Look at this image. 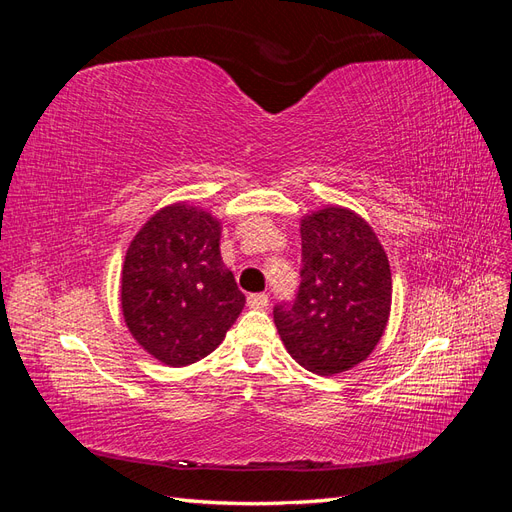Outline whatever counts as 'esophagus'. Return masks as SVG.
Returning <instances> with one entry per match:
<instances>
[{
    "label": "esophagus",
    "instance_id": "34e87169",
    "mask_svg": "<svg viewBox=\"0 0 512 512\" xmlns=\"http://www.w3.org/2000/svg\"><path fill=\"white\" fill-rule=\"evenodd\" d=\"M247 305H250L252 309H267V305H269V294H265V292L250 294V297H247Z\"/></svg>",
    "mask_w": 512,
    "mask_h": 512
}]
</instances>
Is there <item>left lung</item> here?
I'll return each mask as SVG.
<instances>
[{
  "label": "left lung",
  "instance_id": "obj_1",
  "mask_svg": "<svg viewBox=\"0 0 512 512\" xmlns=\"http://www.w3.org/2000/svg\"><path fill=\"white\" fill-rule=\"evenodd\" d=\"M301 284L273 307L290 356L320 376L365 361L391 312V267L371 226L354 211L327 207L301 220Z\"/></svg>",
  "mask_w": 512,
  "mask_h": 512
}]
</instances>
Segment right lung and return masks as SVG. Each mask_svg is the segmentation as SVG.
<instances>
[{"label":"right lung","instance_id":"right-lung-1","mask_svg":"<svg viewBox=\"0 0 512 512\" xmlns=\"http://www.w3.org/2000/svg\"><path fill=\"white\" fill-rule=\"evenodd\" d=\"M245 305L220 256V224L188 205L158 211L128 247L123 318L158 361L183 367L222 344Z\"/></svg>","mask_w":512,"mask_h":512}]
</instances>
